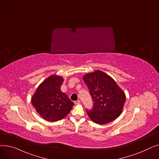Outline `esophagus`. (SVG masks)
<instances>
[{
	"instance_id": "34e87169",
	"label": "esophagus",
	"mask_w": 159,
	"mask_h": 159,
	"mask_svg": "<svg viewBox=\"0 0 159 159\" xmlns=\"http://www.w3.org/2000/svg\"><path fill=\"white\" fill-rule=\"evenodd\" d=\"M74 103H75V104H80V101H79V100H78V101H74Z\"/></svg>"
}]
</instances>
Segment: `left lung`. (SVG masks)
I'll return each instance as SVG.
<instances>
[{
	"mask_svg": "<svg viewBox=\"0 0 159 159\" xmlns=\"http://www.w3.org/2000/svg\"><path fill=\"white\" fill-rule=\"evenodd\" d=\"M93 102V108L86 109L93 122L98 124L109 123L121 114L126 95L109 75L97 70L83 77Z\"/></svg>",
	"mask_w": 159,
	"mask_h": 159,
	"instance_id": "1",
	"label": "left lung"
}]
</instances>
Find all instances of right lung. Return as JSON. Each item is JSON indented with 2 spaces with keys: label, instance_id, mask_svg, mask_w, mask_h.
<instances>
[{
  "label": "right lung",
  "instance_id": "obj_1",
  "mask_svg": "<svg viewBox=\"0 0 159 159\" xmlns=\"http://www.w3.org/2000/svg\"><path fill=\"white\" fill-rule=\"evenodd\" d=\"M63 81L61 77L52 75L41 83L32 97L33 107L48 121L62 119L74 106L68 95L61 90Z\"/></svg>",
  "mask_w": 159,
  "mask_h": 159
}]
</instances>
